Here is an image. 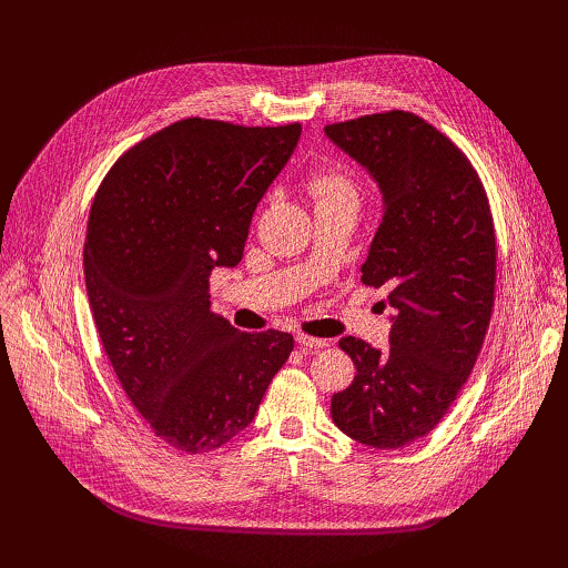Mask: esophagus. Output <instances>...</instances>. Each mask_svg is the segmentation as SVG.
<instances>
[{
	"mask_svg": "<svg viewBox=\"0 0 568 568\" xmlns=\"http://www.w3.org/2000/svg\"><path fill=\"white\" fill-rule=\"evenodd\" d=\"M296 343H300L304 349H322L329 345V341L326 338H313L308 334H296Z\"/></svg>",
	"mask_w": 568,
	"mask_h": 568,
	"instance_id": "34e87169",
	"label": "esophagus"
}]
</instances>
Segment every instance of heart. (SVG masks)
<instances>
[{
  "label": "heart",
  "mask_w": 568,
  "mask_h": 568,
  "mask_svg": "<svg viewBox=\"0 0 568 568\" xmlns=\"http://www.w3.org/2000/svg\"><path fill=\"white\" fill-rule=\"evenodd\" d=\"M308 191L317 202L334 200H356V184L349 170L341 163H329L317 168L308 176Z\"/></svg>",
  "instance_id": "b5f03b06"
}]
</instances>
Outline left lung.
<instances>
[{"mask_svg":"<svg viewBox=\"0 0 568 568\" xmlns=\"http://www.w3.org/2000/svg\"><path fill=\"white\" fill-rule=\"evenodd\" d=\"M382 191L362 281L384 287L389 349L345 336L356 375L334 394V424L373 449H400L449 412L481 352L495 304V227L486 189L460 149L405 110L324 129Z\"/></svg>","mask_w":568,"mask_h":568,"instance_id":"obj_1","label":"left lung"}]
</instances>
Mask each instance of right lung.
<instances>
[{"instance_id":"1","label":"right lung","mask_w":568,"mask_h":568,"mask_svg":"<svg viewBox=\"0 0 568 568\" xmlns=\"http://www.w3.org/2000/svg\"><path fill=\"white\" fill-rule=\"evenodd\" d=\"M302 124L182 119L119 159L89 212L84 283L108 359L146 426L184 454L242 433L287 362L285 332L209 311V276L244 255L251 219Z\"/></svg>"}]
</instances>
